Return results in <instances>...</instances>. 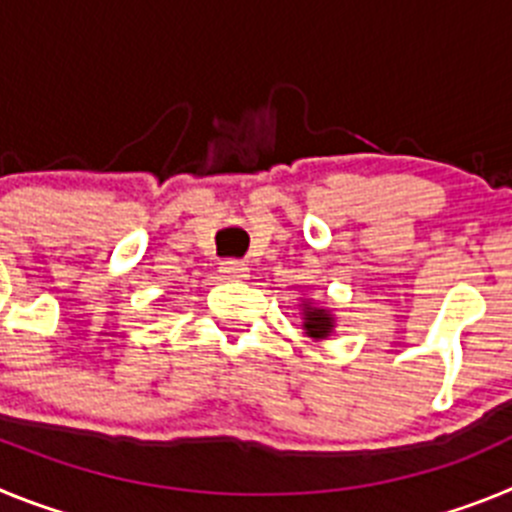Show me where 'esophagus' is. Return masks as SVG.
I'll return each mask as SVG.
<instances>
[{
    "mask_svg": "<svg viewBox=\"0 0 512 512\" xmlns=\"http://www.w3.org/2000/svg\"><path fill=\"white\" fill-rule=\"evenodd\" d=\"M246 271H248V266L243 264V261L228 259V261H223V264H220V274H223V277H228V279H243V277H246Z\"/></svg>",
    "mask_w": 512,
    "mask_h": 512,
    "instance_id": "esophagus-1",
    "label": "esophagus"
}]
</instances>
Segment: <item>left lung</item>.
I'll list each match as a JSON object with an SVG mask.
<instances>
[{"label":"left lung","instance_id":"left-lung-1","mask_svg":"<svg viewBox=\"0 0 512 512\" xmlns=\"http://www.w3.org/2000/svg\"><path fill=\"white\" fill-rule=\"evenodd\" d=\"M333 328V318L325 310L305 305V330L312 338H325Z\"/></svg>","mask_w":512,"mask_h":512}]
</instances>
